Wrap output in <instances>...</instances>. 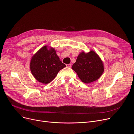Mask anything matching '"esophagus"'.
Wrapping results in <instances>:
<instances>
[{"instance_id": "esophagus-1", "label": "esophagus", "mask_w": 134, "mask_h": 134, "mask_svg": "<svg viewBox=\"0 0 134 134\" xmlns=\"http://www.w3.org/2000/svg\"><path fill=\"white\" fill-rule=\"evenodd\" d=\"M66 66L68 67H72V64H67Z\"/></svg>"}]
</instances>
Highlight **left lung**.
<instances>
[{"instance_id":"1","label":"left lung","mask_w":134,"mask_h":134,"mask_svg":"<svg viewBox=\"0 0 134 134\" xmlns=\"http://www.w3.org/2000/svg\"><path fill=\"white\" fill-rule=\"evenodd\" d=\"M72 68L84 83H91L100 78L104 72L103 63L94 52L81 53Z\"/></svg>"}]
</instances>
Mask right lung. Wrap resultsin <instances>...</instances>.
I'll return each instance as SVG.
<instances>
[{
	"label": "right lung",
	"mask_w": 134,
	"mask_h": 134,
	"mask_svg": "<svg viewBox=\"0 0 134 134\" xmlns=\"http://www.w3.org/2000/svg\"><path fill=\"white\" fill-rule=\"evenodd\" d=\"M30 70L35 78L43 83L51 82L60 70L66 67L56 53L55 49L44 46L35 54L31 60Z\"/></svg>",
	"instance_id": "right-lung-1"
}]
</instances>
